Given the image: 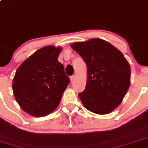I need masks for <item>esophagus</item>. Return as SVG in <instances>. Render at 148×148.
Wrapping results in <instances>:
<instances>
[{
    "instance_id": "34e87169",
    "label": "esophagus",
    "mask_w": 148,
    "mask_h": 148,
    "mask_svg": "<svg viewBox=\"0 0 148 148\" xmlns=\"http://www.w3.org/2000/svg\"><path fill=\"white\" fill-rule=\"evenodd\" d=\"M74 78H75V77H74V75H72V76H71V77H70V80H71V82H73L74 80Z\"/></svg>"
}]
</instances>
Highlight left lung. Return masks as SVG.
<instances>
[{"label":"left lung","instance_id":"1","mask_svg":"<svg viewBox=\"0 0 148 148\" xmlns=\"http://www.w3.org/2000/svg\"><path fill=\"white\" fill-rule=\"evenodd\" d=\"M71 47L87 65L85 90L79 94L82 103L95 114H109L119 106L130 87V64L114 45L98 38Z\"/></svg>","mask_w":148,"mask_h":148}]
</instances>
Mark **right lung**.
Returning <instances> with one entry per match:
<instances>
[{"mask_svg":"<svg viewBox=\"0 0 148 148\" xmlns=\"http://www.w3.org/2000/svg\"><path fill=\"white\" fill-rule=\"evenodd\" d=\"M61 48L48 45L30 56L19 66L13 79L14 97L26 113L47 116L59 105L69 83L58 61Z\"/></svg>","mask_w":148,"mask_h":148,"instance_id":"obj_1","label":"right lung"}]
</instances>
